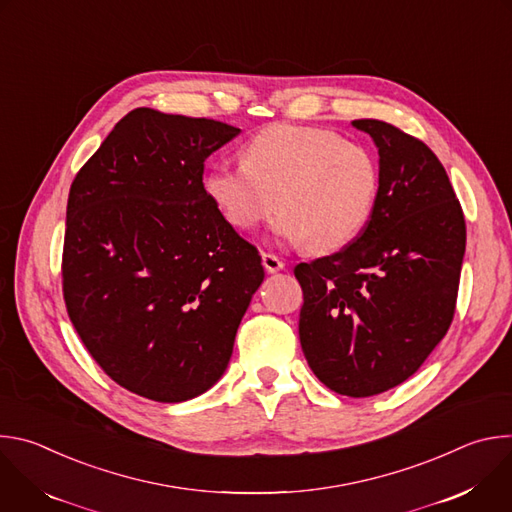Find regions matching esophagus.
<instances>
[{"label": "esophagus", "instance_id": "1", "mask_svg": "<svg viewBox=\"0 0 512 512\" xmlns=\"http://www.w3.org/2000/svg\"><path fill=\"white\" fill-rule=\"evenodd\" d=\"M261 263H263L267 273H277V271H281L285 267V263L277 255H273V253H263L261 255Z\"/></svg>", "mask_w": 512, "mask_h": 512}]
</instances>
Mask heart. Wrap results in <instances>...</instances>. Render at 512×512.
Wrapping results in <instances>:
<instances>
[{
    "label": "heart",
    "instance_id": "heart-1",
    "mask_svg": "<svg viewBox=\"0 0 512 512\" xmlns=\"http://www.w3.org/2000/svg\"><path fill=\"white\" fill-rule=\"evenodd\" d=\"M381 186L369 148L314 127L277 123L253 135L243 164L218 162L204 190L225 221L253 231L275 210L277 241L330 253L350 245L373 214Z\"/></svg>",
    "mask_w": 512,
    "mask_h": 512
}]
</instances>
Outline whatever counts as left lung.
<instances>
[{
	"instance_id": "left-lung-1",
	"label": "left lung",
	"mask_w": 512,
	"mask_h": 512,
	"mask_svg": "<svg viewBox=\"0 0 512 512\" xmlns=\"http://www.w3.org/2000/svg\"><path fill=\"white\" fill-rule=\"evenodd\" d=\"M379 150L371 221L342 251L300 263V342L332 391L371 397L407 381L446 336L458 298L466 223L427 145L391 123L356 119Z\"/></svg>"
}]
</instances>
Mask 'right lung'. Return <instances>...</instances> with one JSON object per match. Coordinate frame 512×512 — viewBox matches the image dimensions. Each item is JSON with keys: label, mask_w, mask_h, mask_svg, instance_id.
Segmentation results:
<instances>
[{"label": "right lung", "mask_w": 512, "mask_h": 512, "mask_svg": "<svg viewBox=\"0 0 512 512\" xmlns=\"http://www.w3.org/2000/svg\"><path fill=\"white\" fill-rule=\"evenodd\" d=\"M239 133L137 107L70 186L66 310L99 367L139 397L182 403L208 391L263 283L257 249L202 184L204 160Z\"/></svg>", "instance_id": "add662e5"}]
</instances>
